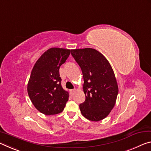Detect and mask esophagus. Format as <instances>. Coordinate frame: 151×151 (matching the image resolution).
I'll list each match as a JSON object with an SVG mask.
<instances>
[{
  "instance_id": "34e87169",
  "label": "esophagus",
  "mask_w": 151,
  "mask_h": 151,
  "mask_svg": "<svg viewBox=\"0 0 151 151\" xmlns=\"http://www.w3.org/2000/svg\"><path fill=\"white\" fill-rule=\"evenodd\" d=\"M76 91H77V90H76V89H73V90H70V93H71V96H73V94H74V93H75Z\"/></svg>"
}]
</instances>
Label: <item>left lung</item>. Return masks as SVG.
I'll list each match as a JSON object with an SVG mask.
<instances>
[{
    "label": "left lung",
    "mask_w": 151,
    "mask_h": 151,
    "mask_svg": "<svg viewBox=\"0 0 151 151\" xmlns=\"http://www.w3.org/2000/svg\"><path fill=\"white\" fill-rule=\"evenodd\" d=\"M71 55L83 73L85 102L81 114L91 121L102 120L113 109L118 87L112 68L102 53L92 48L71 49Z\"/></svg>",
    "instance_id": "1"
}]
</instances>
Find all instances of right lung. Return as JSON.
Instances as JSON below:
<instances>
[{"mask_svg": "<svg viewBox=\"0 0 151 151\" xmlns=\"http://www.w3.org/2000/svg\"><path fill=\"white\" fill-rule=\"evenodd\" d=\"M68 49H49L36 61L27 84V92L35 107L45 115L63 112L69 92L61 86L59 68L70 55Z\"/></svg>", "mask_w": 151, "mask_h": 151, "instance_id": "obj_1", "label": "right lung"}]
</instances>
